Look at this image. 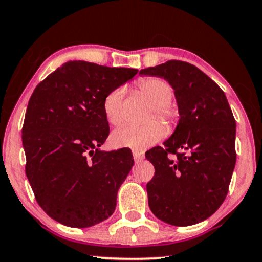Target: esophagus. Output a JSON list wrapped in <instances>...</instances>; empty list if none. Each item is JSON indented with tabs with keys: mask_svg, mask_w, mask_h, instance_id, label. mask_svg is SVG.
Masks as SVG:
<instances>
[{
	"mask_svg": "<svg viewBox=\"0 0 262 262\" xmlns=\"http://www.w3.org/2000/svg\"><path fill=\"white\" fill-rule=\"evenodd\" d=\"M133 157H134V161L135 162H141L145 158V156H144V154H142L141 151L133 150Z\"/></svg>",
	"mask_w": 262,
	"mask_h": 262,
	"instance_id": "1",
	"label": "esophagus"
}]
</instances>
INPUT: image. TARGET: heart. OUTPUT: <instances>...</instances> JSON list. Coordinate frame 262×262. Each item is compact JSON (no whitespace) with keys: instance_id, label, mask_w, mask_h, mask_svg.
Masks as SVG:
<instances>
[{"instance_id":"obj_1","label":"heart","mask_w":262,"mask_h":262,"mask_svg":"<svg viewBox=\"0 0 262 262\" xmlns=\"http://www.w3.org/2000/svg\"><path fill=\"white\" fill-rule=\"evenodd\" d=\"M138 91L152 102L148 120L160 118L167 125L175 121V108L171 99L174 89L171 84L161 77H144L137 82ZM124 89L115 88L105 97L102 108L108 123L121 125L123 123ZM167 134L161 122L151 121L142 125H125L111 135V144L115 147H129L134 150H145L162 140Z\"/></svg>"}]
</instances>
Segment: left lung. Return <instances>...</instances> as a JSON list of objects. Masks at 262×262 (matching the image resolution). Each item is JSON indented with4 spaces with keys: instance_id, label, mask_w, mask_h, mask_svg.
Instances as JSON below:
<instances>
[{
    "instance_id": "left-lung-1",
    "label": "left lung",
    "mask_w": 262,
    "mask_h": 262,
    "mask_svg": "<svg viewBox=\"0 0 262 262\" xmlns=\"http://www.w3.org/2000/svg\"><path fill=\"white\" fill-rule=\"evenodd\" d=\"M167 79L178 101L174 134L145 156L155 175L146 185L158 219L190 226L213 215L227 196L236 164V120L219 85L190 62L168 60L140 71Z\"/></svg>"
}]
</instances>
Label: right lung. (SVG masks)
<instances>
[{
  "label": "right lung",
  "mask_w": 262,
  "mask_h": 262,
  "mask_svg": "<svg viewBox=\"0 0 262 262\" xmlns=\"http://www.w3.org/2000/svg\"><path fill=\"white\" fill-rule=\"evenodd\" d=\"M137 74L74 60L32 93L21 130L25 173L38 205L58 223L89 227L115 211L134 160L127 148L99 150L110 133L102 102Z\"/></svg>",
  "instance_id": "1"
}]
</instances>
